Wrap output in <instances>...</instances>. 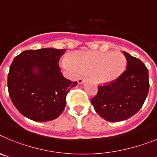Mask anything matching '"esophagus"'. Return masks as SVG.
Segmentation results:
<instances>
[{
	"label": "esophagus",
	"instance_id": "1",
	"mask_svg": "<svg viewBox=\"0 0 157 157\" xmlns=\"http://www.w3.org/2000/svg\"><path fill=\"white\" fill-rule=\"evenodd\" d=\"M83 82H84V78L83 77L78 78V84H82Z\"/></svg>",
	"mask_w": 157,
	"mask_h": 157
}]
</instances>
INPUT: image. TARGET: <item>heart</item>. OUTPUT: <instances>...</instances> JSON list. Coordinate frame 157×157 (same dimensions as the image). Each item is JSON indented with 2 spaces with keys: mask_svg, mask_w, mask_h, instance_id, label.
Listing matches in <instances>:
<instances>
[{
  "mask_svg": "<svg viewBox=\"0 0 157 157\" xmlns=\"http://www.w3.org/2000/svg\"><path fill=\"white\" fill-rule=\"evenodd\" d=\"M61 65L67 70L90 73L98 83L109 84L122 75L127 66V59L121 52L78 51L69 58L62 59Z\"/></svg>",
  "mask_w": 157,
  "mask_h": 157,
  "instance_id": "b5f03b06",
  "label": "heart"
}]
</instances>
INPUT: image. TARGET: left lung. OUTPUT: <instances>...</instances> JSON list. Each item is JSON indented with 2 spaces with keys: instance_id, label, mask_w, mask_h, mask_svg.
Instances as JSON below:
<instances>
[{
  "instance_id": "8db88e82",
  "label": "left lung",
  "mask_w": 157,
  "mask_h": 157,
  "mask_svg": "<svg viewBox=\"0 0 157 157\" xmlns=\"http://www.w3.org/2000/svg\"><path fill=\"white\" fill-rule=\"evenodd\" d=\"M127 70L113 82L99 86L91 104L101 118L109 122L126 120L143 105L149 89V71L142 62L126 52Z\"/></svg>"
}]
</instances>
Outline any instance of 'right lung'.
<instances>
[{
    "instance_id": "obj_1",
    "label": "right lung",
    "mask_w": 157,
    "mask_h": 157,
    "mask_svg": "<svg viewBox=\"0 0 157 157\" xmlns=\"http://www.w3.org/2000/svg\"><path fill=\"white\" fill-rule=\"evenodd\" d=\"M65 50H27L13 59L8 75V94L25 117L36 122L51 121L64 110L67 94L77 85V82L63 77L58 65Z\"/></svg>"
}]
</instances>
